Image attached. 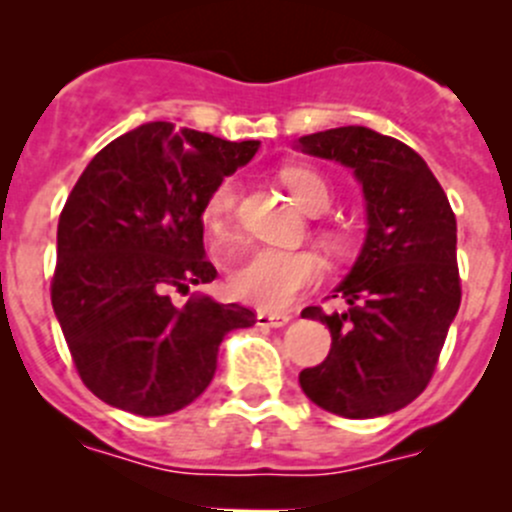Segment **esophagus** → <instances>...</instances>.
<instances>
[{"label":"esophagus","mask_w":512,"mask_h":512,"mask_svg":"<svg viewBox=\"0 0 512 512\" xmlns=\"http://www.w3.org/2000/svg\"><path fill=\"white\" fill-rule=\"evenodd\" d=\"M289 314H275V312H257V327H285L289 324Z\"/></svg>","instance_id":"1"}]
</instances>
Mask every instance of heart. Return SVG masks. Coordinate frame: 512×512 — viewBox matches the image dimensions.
Wrapping results in <instances>:
<instances>
[{"label": "heart", "instance_id": "heart-1", "mask_svg": "<svg viewBox=\"0 0 512 512\" xmlns=\"http://www.w3.org/2000/svg\"><path fill=\"white\" fill-rule=\"evenodd\" d=\"M282 183L297 200L299 208L309 215H322L332 208L334 188L322 173L302 165L282 170ZM237 183L232 178L220 180L203 203V225L218 245L230 242L235 235ZM324 245L342 255L349 247L347 232L339 227L319 230ZM324 277V262L312 250H275L262 247L232 270L230 292L242 302H250L267 312H280L292 307L304 292L317 287Z\"/></svg>", "mask_w": 512, "mask_h": 512}]
</instances>
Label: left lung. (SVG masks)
Masks as SVG:
<instances>
[{
    "instance_id": "left-lung-1",
    "label": "left lung",
    "mask_w": 512,
    "mask_h": 512,
    "mask_svg": "<svg viewBox=\"0 0 512 512\" xmlns=\"http://www.w3.org/2000/svg\"><path fill=\"white\" fill-rule=\"evenodd\" d=\"M299 143L352 168L369 213L364 250L337 287L347 312L302 309L327 324L332 349L299 374V386L337 416L391 414L428 386L461 307L456 215L426 160L396 138L342 126Z\"/></svg>"
}]
</instances>
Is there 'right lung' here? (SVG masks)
I'll use <instances>...</instances> for the list:
<instances>
[{
    "label": "right lung",
    "instance_id": "obj_1",
    "mask_svg": "<svg viewBox=\"0 0 512 512\" xmlns=\"http://www.w3.org/2000/svg\"><path fill=\"white\" fill-rule=\"evenodd\" d=\"M257 146L143 123L76 180L59 215L51 304L81 381L106 404L138 416L183 409L213 381L225 334L257 322L208 294L183 307L170 299L218 275L203 203Z\"/></svg>",
    "mask_w": 512,
    "mask_h": 512
}]
</instances>
